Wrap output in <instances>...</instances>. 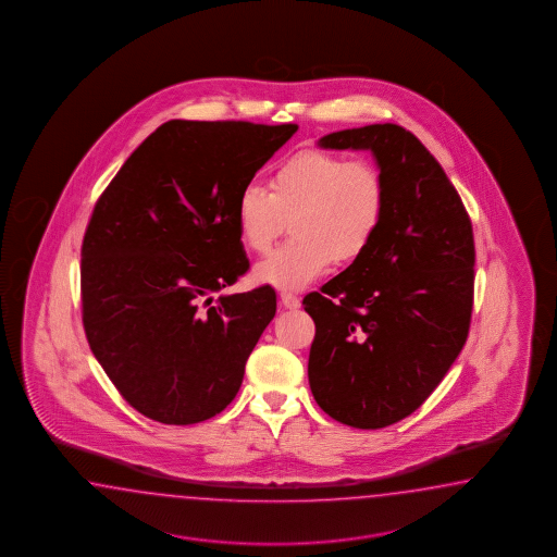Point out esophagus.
Returning a JSON list of instances; mask_svg holds the SVG:
<instances>
[{"instance_id":"1","label":"esophagus","mask_w":557,"mask_h":557,"mask_svg":"<svg viewBox=\"0 0 557 557\" xmlns=\"http://www.w3.org/2000/svg\"><path fill=\"white\" fill-rule=\"evenodd\" d=\"M280 299H282V306H284V308H299V297H297L296 294H289V292H284V294L280 296Z\"/></svg>"}]
</instances>
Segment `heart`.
I'll return each mask as SVG.
<instances>
[{"label": "heart", "instance_id": "b5f03b06", "mask_svg": "<svg viewBox=\"0 0 557 557\" xmlns=\"http://www.w3.org/2000/svg\"><path fill=\"white\" fill-rule=\"evenodd\" d=\"M384 173L368 160H347L322 149H304L282 161L270 191L246 186L235 203L242 244L253 253L270 251L292 220V242L258 263L261 284L301 289L334 263L361 258L384 222Z\"/></svg>", "mask_w": 557, "mask_h": 557}]
</instances>
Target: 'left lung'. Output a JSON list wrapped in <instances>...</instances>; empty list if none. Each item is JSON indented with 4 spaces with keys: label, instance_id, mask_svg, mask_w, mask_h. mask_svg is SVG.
Here are the masks:
<instances>
[{
    "label": "left lung",
    "instance_id": "1",
    "mask_svg": "<svg viewBox=\"0 0 557 557\" xmlns=\"http://www.w3.org/2000/svg\"><path fill=\"white\" fill-rule=\"evenodd\" d=\"M320 146L371 149L387 208L368 251L304 297L315 323L309 387L335 421L380 430L432 396L468 339L473 230L444 168L401 125L335 132Z\"/></svg>",
    "mask_w": 557,
    "mask_h": 557
}]
</instances>
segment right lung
Instances as JSON below:
<instances>
[{"instance_id":"obj_1","label":"right lung","mask_w":557,"mask_h":557,"mask_svg":"<svg viewBox=\"0 0 557 557\" xmlns=\"http://www.w3.org/2000/svg\"><path fill=\"white\" fill-rule=\"evenodd\" d=\"M296 124L160 125L115 173L82 244L87 342L125 401L189 425L232 404L275 289L211 294L249 270L235 203Z\"/></svg>"}]
</instances>
